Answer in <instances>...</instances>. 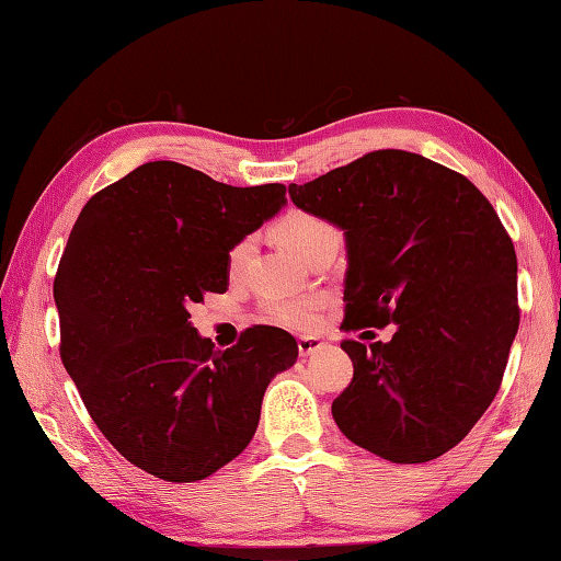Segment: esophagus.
I'll use <instances>...</instances> for the list:
<instances>
[{
	"mask_svg": "<svg viewBox=\"0 0 561 561\" xmlns=\"http://www.w3.org/2000/svg\"><path fill=\"white\" fill-rule=\"evenodd\" d=\"M321 345H323V343H321L319 339H314V335H302V339H297V351H300L302 357L317 353Z\"/></svg>",
	"mask_w": 561,
	"mask_h": 561,
	"instance_id": "esophagus-1",
	"label": "esophagus"
}]
</instances>
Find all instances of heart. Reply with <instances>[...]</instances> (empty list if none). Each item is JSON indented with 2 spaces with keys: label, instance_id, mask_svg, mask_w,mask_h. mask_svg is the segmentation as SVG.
Instances as JSON below:
<instances>
[{
  "label": "heart",
  "instance_id": "1",
  "mask_svg": "<svg viewBox=\"0 0 561 561\" xmlns=\"http://www.w3.org/2000/svg\"><path fill=\"white\" fill-rule=\"evenodd\" d=\"M271 234L276 238L278 244L288 249L300 261H309V256L317 254L323 244L339 240V232L331 226L327 218H321L312 210L293 208L288 214H283L271 226ZM254 254V238H240L228 249V276L240 278L244 268L249 266ZM323 309L321 297H302V300H271L264 305V317L278 327L293 329V331H309L317 327L319 314Z\"/></svg>",
  "mask_w": 561,
  "mask_h": 561
}]
</instances>
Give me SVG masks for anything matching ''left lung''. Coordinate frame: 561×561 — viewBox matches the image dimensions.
<instances>
[{
  "label": "left lung",
  "instance_id": "8db88e82",
  "mask_svg": "<svg viewBox=\"0 0 561 561\" xmlns=\"http://www.w3.org/2000/svg\"><path fill=\"white\" fill-rule=\"evenodd\" d=\"M290 198L345 230L341 329L398 327L389 343H341L353 379L335 425L391 463L439 458L494 401L518 331L500 216L460 172L398 148L290 184Z\"/></svg>",
  "mask_w": 561,
  "mask_h": 561
}]
</instances>
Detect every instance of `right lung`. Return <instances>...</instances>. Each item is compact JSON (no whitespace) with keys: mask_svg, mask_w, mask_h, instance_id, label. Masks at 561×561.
<instances>
[{"mask_svg":"<svg viewBox=\"0 0 561 561\" xmlns=\"http://www.w3.org/2000/svg\"><path fill=\"white\" fill-rule=\"evenodd\" d=\"M285 204V184L230 186L172 160L89 198L55 276L59 357L93 422L151 476L196 482L252 442L268 381L297 359L252 327L216 351L190 323L228 290V249Z\"/></svg>","mask_w":561,"mask_h":561,"instance_id":"add662e5","label":"right lung"}]
</instances>
